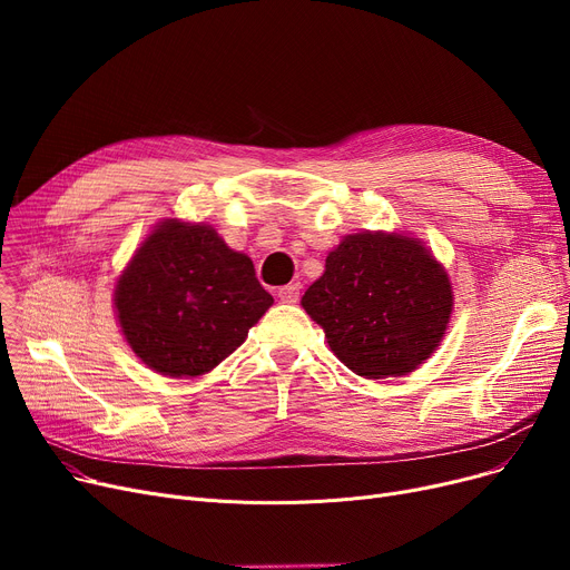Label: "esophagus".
Returning a JSON list of instances; mask_svg holds the SVG:
<instances>
[{
  "label": "esophagus",
  "instance_id": "esophagus-1",
  "mask_svg": "<svg viewBox=\"0 0 570 570\" xmlns=\"http://www.w3.org/2000/svg\"><path fill=\"white\" fill-rule=\"evenodd\" d=\"M301 284H288V286H282L279 291H277V297L282 303H286V305H295L297 301H301Z\"/></svg>",
  "mask_w": 570,
  "mask_h": 570
}]
</instances>
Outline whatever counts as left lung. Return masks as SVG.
Listing matches in <instances>:
<instances>
[{
  "label": "left lung",
  "instance_id": "8db88e82",
  "mask_svg": "<svg viewBox=\"0 0 570 570\" xmlns=\"http://www.w3.org/2000/svg\"><path fill=\"white\" fill-rule=\"evenodd\" d=\"M303 307L351 372L404 376L443 340L453 286L417 237L363 230L327 254L325 273L305 291Z\"/></svg>",
  "mask_w": 570,
  "mask_h": 570
}]
</instances>
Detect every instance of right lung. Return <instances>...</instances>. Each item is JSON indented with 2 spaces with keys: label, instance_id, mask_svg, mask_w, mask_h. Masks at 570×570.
<instances>
[{
  "label": "right lung",
  "instance_id": "1",
  "mask_svg": "<svg viewBox=\"0 0 570 570\" xmlns=\"http://www.w3.org/2000/svg\"><path fill=\"white\" fill-rule=\"evenodd\" d=\"M249 256L207 224L161 222L115 286V312L140 361L164 376L215 370L273 305Z\"/></svg>",
  "mask_w": 570,
  "mask_h": 570
}]
</instances>
